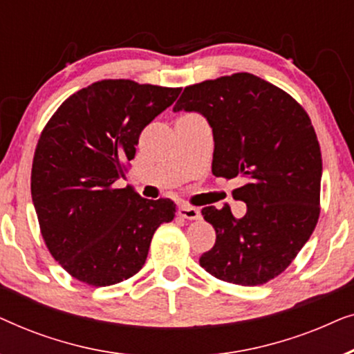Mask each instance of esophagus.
<instances>
[{
    "mask_svg": "<svg viewBox=\"0 0 354 354\" xmlns=\"http://www.w3.org/2000/svg\"><path fill=\"white\" fill-rule=\"evenodd\" d=\"M178 216L183 217V219H188V221H198V219H201V211L198 209V207L182 205L180 207H178Z\"/></svg>",
    "mask_w": 354,
    "mask_h": 354,
    "instance_id": "obj_1",
    "label": "esophagus"
}]
</instances>
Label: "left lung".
<instances>
[{
	"mask_svg": "<svg viewBox=\"0 0 354 354\" xmlns=\"http://www.w3.org/2000/svg\"><path fill=\"white\" fill-rule=\"evenodd\" d=\"M200 113L214 137L212 174L243 178L230 206L203 207L216 243L200 266L224 282L253 287L288 268L319 219L322 159L306 111L288 93L248 72L190 85L174 113Z\"/></svg>",
	"mask_w": 354,
	"mask_h": 354,
	"instance_id": "left-lung-1",
	"label": "left lung"
}]
</instances>
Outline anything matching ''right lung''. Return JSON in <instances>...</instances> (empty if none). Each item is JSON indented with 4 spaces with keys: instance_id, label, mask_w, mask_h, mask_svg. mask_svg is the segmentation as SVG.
Wrapping results in <instances>:
<instances>
[{
    "instance_id": "1",
    "label": "right lung",
    "mask_w": 354,
    "mask_h": 354,
    "mask_svg": "<svg viewBox=\"0 0 354 354\" xmlns=\"http://www.w3.org/2000/svg\"><path fill=\"white\" fill-rule=\"evenodd\" d=\"M182 88L101 80L62 103L38 140L32 201L43 240L80 282L108 287L143 268L154 232L176 216L167 198L114 188L138 137Z\"/></svg>"
}]
</instances>
